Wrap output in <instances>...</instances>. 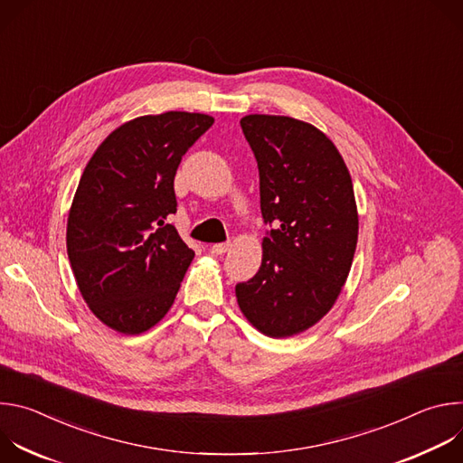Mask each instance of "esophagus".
I'll list each match as a JSON object with an SVG mask.
<instances>
[{
	"instance_id": "34e87169",
	"label": "esophagus",
	"mask_w": 463,
	"mask_h": 463,
	"mask_svg": "<svg viewBox=\"0 0 463 463\" xmlns=\"http://www.w3.org/2000/svg\"><path fill=\"white\" fill-rule=\"evenodd\" d=\"M229 247H231V243H214L211 247V252L213 254H225L229 250Z\"/></svg>"
}]
</instances>
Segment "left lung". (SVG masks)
<instances>
[{"label":"left lung","mask_w":463,"mask_h":463,"mask_svg":"<svg viewBox=\"0 0 463 463\" xmlns=\"http://www.w3.org/2000/svg\"><path fill=\"white\" fill-rule=\"evenodd\" d=\"M241 129L260 172V209L275 225L258 273L236 286L245 318L263 335L293 337L339 298L357 247L359 216L346 163L309 122L245 115Z\"/></svg>","instance_id":"left-lung-1"}]
</instances>
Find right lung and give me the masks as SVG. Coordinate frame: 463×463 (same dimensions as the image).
Here are the masks:
<instances>
[{
    "instance_id": "1",
    "label": "right lung",
    "mask_w": 463,
    "mask_h": 463,
    "mask_svg": "<svg viewBox=\"0 0 463 463\" xmlns=\"http://www.w3.org/2000/svg\"><path fill=\"white\" fill-rule=\"evenodd\" d=\"M214 124L205 113L166 111L120 124L84 168L68 216V256L93 315L139 335L172 307L194 250L168 216L181 157Z\"/></svg>"
}]
</instances>
